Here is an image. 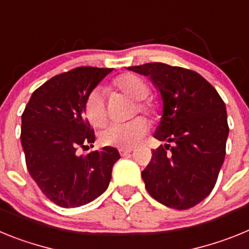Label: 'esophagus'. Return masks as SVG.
<instances>
[{"label": "esophagus", "mask_w": 249, "mask_h": 249, "mask_svg": "<svg viewBox=\"0 0 249 249\" xmlns=\"http://www.w3.org/2000/svg\"><path fill=\"white\" fill-rule=\"evenodd\" d=\"M131 152H132L131 148H121L120 149V155L122 156V157H126V156H128Z\"/></svg>", "instance_id": "obj_1"}]
</instances>
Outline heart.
<instances>
[{
	"instance_id": "1",
	"label": "heart",
	"mask_w": 249,
	"mask_h": 249,
	"mask_svg": "<svg viewBox=\"0 0 249 249\" xmlns=\"http://www.w3.org/2000/svg\"><path fill=\"white\" fill-rule=\"evenodd\" d=\"M113 87L136 101V112L140 111L148 117L156 118L160 113L158 106L144 98L149 94V86L143 78L133 73H124L114 78ZM86 117L96 127H101L107 121L108 113L106 107L105 96L100 89H96L87 96L85 103ZM148 123L144 118H135L127 123H111L101 132V142L106 146H116L121 148L133 147L146 136Z\"/></svg>"
}]
</instances>
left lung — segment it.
<instances>
[{
    "mask_svg": "<svg viewBox=\"0 0 249 249\" xmlns=\"http://www.w3.org/2000/svg\"><path fill=\"white\" fill-rule=\"evenodd\" d=\"M128 70L148 76L163 102L153 149L142 178L160 203L188 210L212 192L226 156L227 111L208 81L187 68L153 62Z\"/></svg>",
    "mask_w": 249,
    "mask_h": 249,
    "instance_id": "left-lung-1",
    "label": "left lung"
}]
</instances>
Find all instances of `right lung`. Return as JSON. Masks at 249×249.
<instances>
[{
    "mask_svg": "<svg viewBox=\"0 0 249 249\" xmlns=\"http://www.w3.org/2000/svg\"><path fill=\"white\" fill-rule=\"evenodd\" d=\"M112 68L77 67L52 77L32 93L22 113L26 166L39 190L59 207H80L102 195L111 181L116 148L78 155L94 142L86 120L87 96Z\"/></svg>",
    "mask_w": 249,
    "mask_h": 249,
    "instance_id": "obj_1",
    "label": "right lung"
}]
</instances>
